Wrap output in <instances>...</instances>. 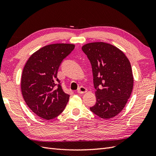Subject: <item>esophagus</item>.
Segmentation results:
<instances>
[{
    "label": "esophagus",
    "instance_id": "esophagus-1",
    "mask_svg": "<svg viewBox=\"0 0 156 156\" xmlns=\"http://www.w3.org/2000/svg\"><path fill=\"white\" fill-rule=\"evenodd\" d=\"M87 91H88V90H87L85 87H80V88H79V90H77V92H78L79 94H84V93L87 92Z\"/></svg>",
    "mask_w": 156,
    "mask_h": 156
}]
</instances>
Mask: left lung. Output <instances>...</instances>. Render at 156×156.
<instances>
[{"label": "left lung", "instance_id": "obj_1", "mask_svg": "<svg viewBox=\"0 0 156 156\" xmlns=\"http://www.w3.org/2000/svg\"><path fill=\"white\" fill-rule=\"evenodd\" d=\"M82 50L92 65L96 103L90 111L103 119L123 110L133 87L129 60L120 49L105 42L84 45Z\"/></svg>", "mask_w": 156, "mask_h": 156}]
</instances>
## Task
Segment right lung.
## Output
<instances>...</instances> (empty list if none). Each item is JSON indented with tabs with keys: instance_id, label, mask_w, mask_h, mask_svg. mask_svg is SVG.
Instances as JSON below:
<instances>
[{
	"instance_id": "right-lung-1",
	"label": "right lung",
	"mask_w": 156,
	"mask_h": 156,
	"mask_svg": "<svg viewBox=\"0 0 156 156\" xmlns=\"http://www.w3.org/2000/svg\"><path fill=\"white\" fill-rule=\"evenodd\" d=\"M74 48L71 44L45 45L30 56L23 68V99L31 111L43 119H55L67 105L69 95L59 84L57 72L61 62Z\"/></svg>"
}]
</instances>
